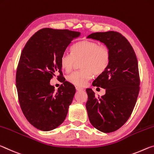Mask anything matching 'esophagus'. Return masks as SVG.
<instances>
[{"instance_id":"esophagus-1","label":"esophagus","mask_w":154,"mask_h":154,"mask_svg":"<svg viewBox=\"0 0 154 154\" xmlns=\"http://www.w3.org/2000/svg\"><path fill=\"white\" fill-rule=\"evenodd\" d=\"M75 89H76L77 91H83V90H84V89H83V88L79 87H75Z\"/></svg>"}]
</instances>
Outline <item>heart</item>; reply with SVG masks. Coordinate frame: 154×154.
<instances>
[{"label": "heart", "mask_w": 154, "mask_h": 154, "mask_svg": "<svg viewBox=\"0 0 154 154\" xmlns=\"http://www.w3.org/2000/svg\"><path fill=\"white\" fill-rule=\"evenodd\" d=\"M80 61L81 70L75 71L67 76L72 84L83 87L91 79L93 74L100 75L107 69L110 60L109 49L104 46H99L97 42L91 40H82L72 48V54L63 53L60 58V67L69 72L75 63Z\"/></svg>", "instance_id": "b5f03b06"}]
</instances>
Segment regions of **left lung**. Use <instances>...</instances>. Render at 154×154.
Returning a JSON list of instances; mask_svg holds the SVG:
<instances>
[{"label":"left lung","instance_id":"obj_1","mask_svg":"<svg viewBox=\"0 0 154 154\" xmlns=\"http://www.w3.org/2000/svg\"><path fill=\"white\" fill-rule=\"evenodd\" d=\"M87 38L100 41L110 52L107 69L93 82L106 89L96 97L91 89H86V108L91 125L104 133L114 132L129 119L139 93V73L137 56L130 42L118 32H97Z\"/></svg>","mask_w":154,"mask_h":154}]
</instances>
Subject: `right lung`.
Segmentation results:
<instances>
[{
  "label": "right lung",
  "instance_id": "1",
  "mask_svg": "<svg viewBox=\"0 0 154 154\" xmlns=\"http://www.w3.org/2000/svg\"><path fill=\"white\" fill-rule=\"evenodd\" d=\"M80 32L67 29H40L25 45L16 72V88L20 107L31 125L50 131L64 122L75 94L65 81L58 90L50 84L57 74L61 79L60 56Z\"/></svg>",
  "mask_w": 154,
  "mask_h": 154
}]
</instances>
